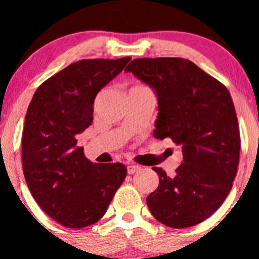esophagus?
I'll return each mask as SVG.
<instances>
[{"mask_svg":"<svg viewBox=\"0 0 259 259\" xmlns=\"http://www.w3.org/2000/svg\"><path fill=\"white\" fill-rule=\"evenodd\" d=\"M126 169H127V173L129 174H134V173H137V171H139L140 169H142V166L135 165V164H129V165L126 166Z\"/></svg>","mask_w":259,"mask_h":259,"instance_id":"esophagus-1","label":"esophagus"}]
</instances>
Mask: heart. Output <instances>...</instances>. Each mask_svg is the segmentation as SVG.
Returning <instances> with one entry per match:
<instances>
[{
  "mask_svg": "<svg viewBox=\"0 0 259 259\" xmlns=\"http://www.w3.org/2000/svg\"><path fill=\"white\" fill-rule=\"evenodd\" d=\"M138 86H142V85H138V83H137V85H133L132 88H138Z\"/></svg>",
  "mask_w": 259,
  "mask_h": 259,
  "instance_id": "b5f03b06",
  "label": "heart"
}]
</instances>
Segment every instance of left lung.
Segmentation results:
<instances>
[{"mask_svg": "<svg viewBox=\"0 0 259 259\" xmlns=\"http://www.w3.org/2000/svg\"><path fill=\"white\" fill-rule=\"evenodd\" d=\"M158 98L154 138L182 145L174 177L154 166L159 185L146 198L149 210L171 228L209 218L237 176L241 150L238 119L228 89L182 57L135 59L125 69Z\"/></svg>", "mask_w": 259, "mask_h": 259, "instance_id": "left-lung-1", "label": "left lung"}]
</instances>
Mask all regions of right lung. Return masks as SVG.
I'll return each mask as SVG.
<instances>
[{
  "mask_svg": "<svg viewBox=\"0 0 259 259\" xmlns=\"http://www.w3.org/2000/svg\"><path fill=\"white\" fill-rule=\"evenodd\" d=\"M132 57L80 60L37 88L22 132V169L36 203L67 228L96 223L126 177L121 163L96 164L77 146L99 91Z\"/></svg>",
  "mask_w": 259,
  "mask_h": 259,
  "instance_id": "right-lung-1",
  "label": "right lung"
}]
</instances>
